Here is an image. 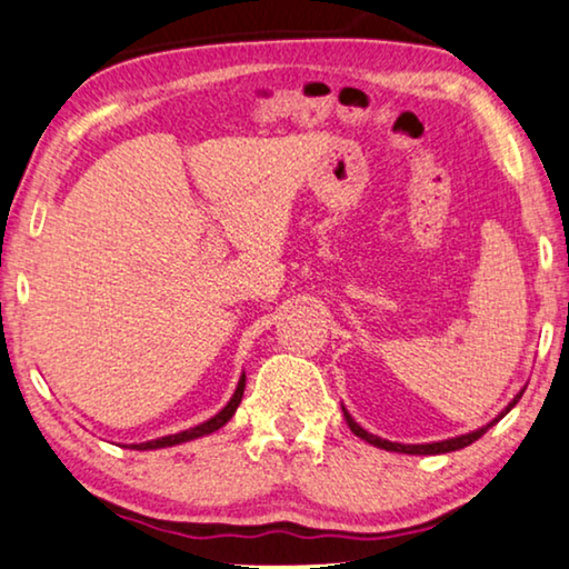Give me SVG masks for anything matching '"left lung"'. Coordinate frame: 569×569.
Listing matches in <instances>:
<instances>
[{"instance_id":"obj_1","label":"left lung","mask_w":569,"mask_h":569,"mask_svg":"<svg viewBox=\"0 0 569 569\" xmlns=\"http://www.w3.org/2000/svg\"><path fill=\"white\" fill-rule=\"evenodd\" d=\"M523 391L526 389H521L518 391V395L513 397V402H510L506 410H502L498 418H495L492 422H487L485 428H479V430H471V433H467V436H456V438H448V441H436V443H391V441H383V438H379V436H371L368 433V430H363L361 426H358V422L350 418V412L346 410V407H342V415H346V422H348V428L353 430V433L358 436V438H363L366 443H371V446H376V448H383V451H397V453H418V456H436V453H448V451H459V448H463V446H469V443H475L477 438H482L487 430H490L495 422L498 420H502L506 418V415L513 410V407L518 405V399L523 397Z\"/></svg>"}]
</instances>
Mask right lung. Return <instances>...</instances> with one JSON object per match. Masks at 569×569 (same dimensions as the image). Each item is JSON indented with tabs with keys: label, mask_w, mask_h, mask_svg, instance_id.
I'll list each match as a JSON object with an SVG mask.
<instances>
[{
	"label": "right lung",
	"mask_w": 569,
	"mask_h": 569,
	"mask_svg": "<svg viewBox=\"0 0 569 569\" xmlns=\"http://www.w3.org/2000/svg\"><path fill=\"white\" fill-rule=\"evenodd\" d=\"M242 395H244V376H242V379H239V383H237V391H234V395H231V399H229V402H227V407H223V410H221L219 415H213L211 420H206V422H201V426H196V428L180 430V433H174V436L157 438V441L136 443V446H131V448H139V451H151V448H167V446H178V443L193 441V438H201V436L213 433V430L223 428V426H227V422L231 420V415L237 412L239 402H242Z\"/></svg>",
	"instance_id": "add662e5"
}]
</instances>
